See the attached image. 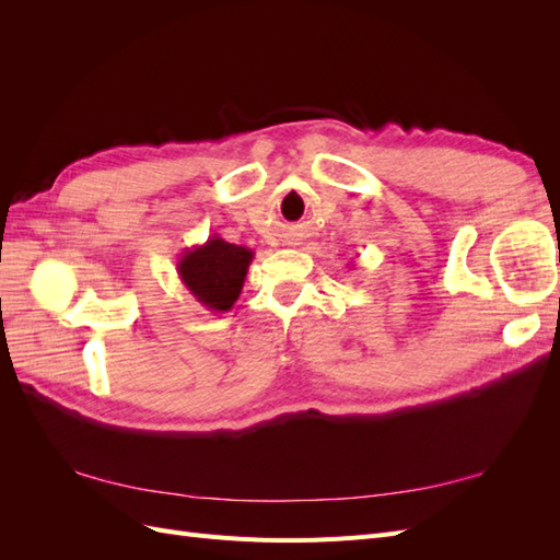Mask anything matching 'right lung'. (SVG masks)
<instances>
[{"instance_id": "obj_1", "label": "right lung", "mask_w": 560, "mask_h": 560, "mask_svg": "<svg viewBox=\"0 0 560 560\" xmlns=\"http://www.w3.org/2000/svg\"><path fill=\"white\" fill-rule=\"evenodd\" d=\"M252 259V249L212 235L182 254L177 276L200 306L212 313H229L243 292Z\"/></svg>"}]
</instances>
